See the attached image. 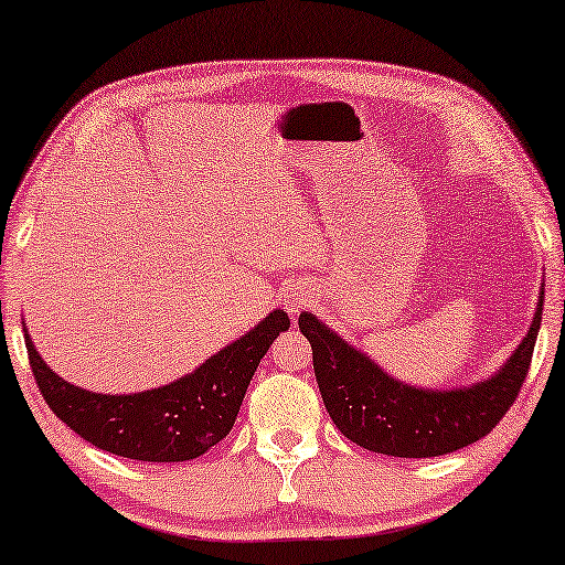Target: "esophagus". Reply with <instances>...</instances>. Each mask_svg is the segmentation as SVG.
Instances as JSON below:
<instances>
[{"instance_id": "esophagus-1", "label": "esophagus", "mask_w": 565, "mask_h": 565, "mask_svg": "<svg viewBox=\"0 0 565 565\" xmlns=\"http://www.w3.org/2000/svg\"><path fill=\"white\" fill-rule=\"evenodd\" d=\"M282 302H285V310H288L292 318L300 316V312L310 306V290L306 285H290L288 292L282 295Z\"/></svg>"}]
</instances>
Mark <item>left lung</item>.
Instances as JSON below:
<instances>
[{
  "mask_svg": "<svg viewBox=\"0 0 565 565\" xmlns=\"http://www.w3.org/2000/svg\"><path fill=\"white\" fill-rule=\"evenodd\" d=\"M543 292L541 285L533 323L513 355L490 379L459 388L404 384L312 312H300L298 326L310 341L316 381L333 424L359 447L392 457H439L488 437L531 369Z\"/></svg>",
  "mask_w": 565,
  "mask_h": 565,
  "instance_id": "obj_1",
  "label": "left lung"
}]
</instances>
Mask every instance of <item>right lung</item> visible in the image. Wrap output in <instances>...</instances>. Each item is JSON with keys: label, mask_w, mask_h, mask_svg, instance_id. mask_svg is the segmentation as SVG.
<instances>
[{"label": "right lung", "mask_w": 565, "mask_h": 565, "mask_svg": "<svg viewBox=\"0 0 565 565\" xmlns=\"http://www.w3.org/2000/svg\"><path fill=\"white\" fill-rule=\"evenodd\" d=\"M288 328V312H267L253 331L192 373L136 394H95L73 386L42 361L28 328L24 343L47 406L85 441L141 462H186L227 437L259 359Z\"/></svg>", "instance_id": "add662e5"}]
</instances>
